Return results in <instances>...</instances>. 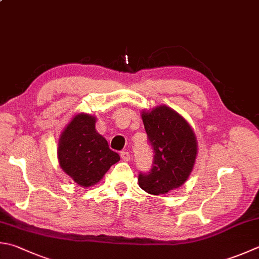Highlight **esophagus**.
<instances>
[{"mask_svg":"<svg viewBox=\"0 0 259 259\" xmlns=\"http://www.w3.org/2000/svg\"><path fill=\"white\" fill-rule=\"evenodd\" d=\"M120 158L123 159L124 161H130L131 154H130V152H127V151H121V152H120Z\"/></svg>","mask_w":259,"mask_h":259,"instance_id":"esophagus-1","label":"esophagus"}]
</instances>
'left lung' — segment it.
I'll return each instance as SVG.
<instances>
[{"label": "left lung", "instance_id": "1", "mask_svg": "<svg viewBox=\"0 0 259 259\" xmlns=\"http://www.w3.org/2000/svg\"><path fill=\"white\" fill-rule=\"evenodd\" d=\"M142 119L153 161L149 172L139 174V185L149 194H167L182 186L192 172L196 138L187 121L167 106L143 111Z\"/></svg>", "mask_w": 259, "mask_h": 259}]
</instances>
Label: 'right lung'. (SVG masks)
<instances>
[{"label": "right lung", "mask_w": 259, "mask_h": 259, "mask_svg": "<svg viewBox=\"0 0 259 259\" xmlns=\"http://www.w3.org/2000/svg\"><path fill=\"white\" fill-rule=\"evenodd\" d=\"M62 169L83 187L92 186L104 177L119 155L96 131V117L79 114L66 126L58 142Z\"/></svg>", "instance_id": "1"}]
</instances>
